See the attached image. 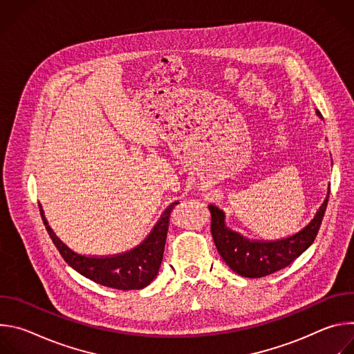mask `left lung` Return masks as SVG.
Returning <instances> with one entry per match:
<instances>
[{"label": "left lung", "instance_id": "8db88e82", "mask_svg": "<svg viewBox=\"0 0 354 354\" xmlns=\"http://www.w3.org/2000/svg\"><path fill=\"white\" fill-rule=\"evenodd\" d=\"M317 115L322 119L319 111ZM328 198L329 192L308 225L294 235L276 241L248 239L230 230L225 225V213L210 205L212 235L218 254L235 273L250 279H259L288 266L313 245L328 206Z\"/></svg>", "mask_w": 354, "mask_h": 354}]
</instances>
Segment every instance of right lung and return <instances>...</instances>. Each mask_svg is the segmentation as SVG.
<instances>
[{
  "label": "right lung",
  "mask_w": 354,
  "mask_h": 354,
  "mask_svg": "<svg viewBox=\"0 0 354 354\" xmlns=\"http://www.w3.org/2000/svg\"><path fill=\"white\" fill-rule=\"evenodd\" d=\"M179 203L175 201L161 216L153 231L137 248L113 257H85L70 249L48 225L44 212L40 207V216L53 243L59 249L64 261L86 279L118 290H141L153 281L161 268L169 216Z\"/></svg>",
  "instance_id": "right-lung-1"
}]
</instances>
